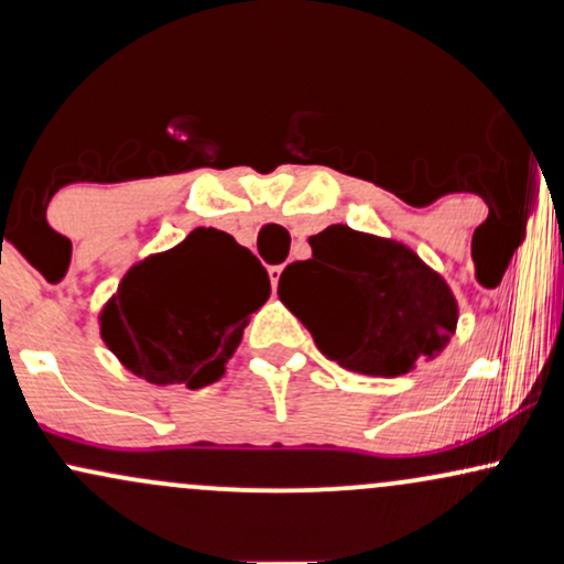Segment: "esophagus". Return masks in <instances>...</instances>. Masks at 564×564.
Wrapping results in <instances>:
<instances>
[{"instance_id": "esophagus-1", "label": "esophagus", "mask_w": 564, "mask_h": 564, "mask_svg": "<svg viewBox=\"0 0 564 564\" xmlns=\"http://www.w3.org/2000/svg\"><path fill=\"white\" fill-rule=\"evenodd\" d=\"M283 275V264H275V268H270V283H273V291L278 289V281H281Z\"/></svg>"}]
</instances>
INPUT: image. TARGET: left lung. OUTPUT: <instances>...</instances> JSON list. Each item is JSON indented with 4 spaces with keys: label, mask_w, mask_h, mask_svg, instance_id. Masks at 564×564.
Listing matches in <instances>:
<instances>
[{
    "label": "left lung",
    "mask_w": 564,
    "mask_h": 564,
    "mask_svg": "<svg viewBox=\"0 0 564 564\" xmlns=\"http://www.w3.org/2000/svg\"><path fill=\"white\" fill-rule=\"evenodd\" d=\"M313 260L283 270L278 296L326 358L366 377H403L456 334L458 302L411 246L328 225Z\"/></svg>",
    "instance_id": "left-lung-1"
}]
</instances>
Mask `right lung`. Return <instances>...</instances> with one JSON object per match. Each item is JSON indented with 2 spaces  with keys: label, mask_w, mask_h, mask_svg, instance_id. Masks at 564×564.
Returning <instances> with one entry per match:
<instances>
[{
  "label": "right lung",
  "mask_w": 564,
  "mask_h": 564,
  "mask_svg": "<svg viewBox=\"0 0 564 564\" xmlns=\"http://www.w3.org/2000/svg\"><path fill=\"white\" fill-rule=\"evenodd\" d=\"M268 296V270L246 246L196 228L127 270L97 315L100 339L148 384L200 390L223 377Z\"/></svg>",
  "instance_id": "add662e5"
}]
</instances>
